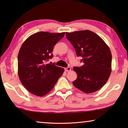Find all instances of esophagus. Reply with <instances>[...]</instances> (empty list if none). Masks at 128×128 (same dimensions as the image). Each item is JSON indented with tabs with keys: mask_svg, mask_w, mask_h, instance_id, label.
Here are the masks:
<instances>
[{
	"mask_svg": "<svg viewBox=\"0 0 128 128\" xmlns=\"http://www.w3.org/2000/svg\"><path fill=\"white\" fill-rule=\"evenodd\" d=\"M70 70H71V68H70V66H68V67L65 68V70H66V72L70 71Z\"/></svg>",
	"mask_w": 128,
	"mask_h": 128,
	"instance_id": "34e87169",
	"label": "esophagus"
}]
</instances>
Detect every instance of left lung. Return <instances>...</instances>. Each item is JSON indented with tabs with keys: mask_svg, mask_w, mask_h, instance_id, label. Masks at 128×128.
<instances>
[{
	"mask_svg": "<svg viewBox=\"0 0 128 128\" xmlns=\"http://www.w3.org/2000/svg\"><path fill=\"white\" fill-rule=\"evenodd\" d=\"M66 38L84 64L74 67L78 77L73 84L83 92H96L106 84L110 75V49L100 36L90 30L66 32Z\"/></svg>",
	"mask_w": 128,
	"mask_h": 128,
	"instance_id": "left-lung-1",
	"label": "left lung"
}]
</instances>
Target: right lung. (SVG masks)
Listing matches in <instances>:
<instances>
[{
  "instance_id": "1",
  "label": "right lung",
  "mask_w": 128,
  "mask_h": 128,
  "mask_svg": "<svg viewBox=\"0 0 128 128\" xmlns=\"http://www.w3.org/2000/svg\"><path fill=\"white\" fill-rule=\"evenodd\" d=\"M65 32H38L22 44L18 57V75L23 86L32 94L43 96L53 89L64 71L54 64H46L52 58L54 45Z\"/></svg>"
}]
</instances>
